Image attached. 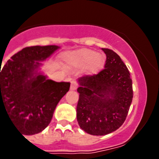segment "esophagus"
<instances>
[{
  "instance_id": "34e87169",
  "label": "esophagus",
  "mask_w": 159,
  "mask_h": 159,
  "mask_svg": "<svg viewBox=\"0 0 159 159\" xmlns=\"http://www.w3.org/2000/svg\"><path fill=\"white\" fill-rule=\"evenodd\" d=\"M77 87H78V83H77V82H76V81H72L70 89L72 90V91H75V90H77Z\"/></svg>"
}]
</instances>
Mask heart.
Returning <instances> with one entry per match:
<instances>
[{"mask_svg":"<svg viewBox=\"0 0 159 159\" xmlns=\"http://www.w3.org/2000/svg\"><path fill=\"white\" fill-rule=\"evenodd\" d=\"M70 61L78 67H88L92 71H98L103 66L104 59L100 53L92 49H80L68 55Z\"/></svg>","mask_w":159,"mask_h":159,"instance_id":"heart-1","label":"heart"}]
</instances>
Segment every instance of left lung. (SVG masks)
<instances>
[{"instance_id": "obj_1", "label": "left lung", "mask_w": 159, "mask_h": 159, "mask_svg": "<svg viewBox=\"0 0 159 159\" xmlns=\"http://www.w3.org/2000/svg\"><path fill=\"white\" fill-rule=\"evenodd\" d=\"M106 55L105 68L78 79L77 120L80 128L92 135H106L118 129L126 119L133 99L128 68L113 50Z\"/></svg>"}]
</instances>
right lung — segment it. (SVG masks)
I'll use <instances>...</instances> for the list:
<instances>
[{"label": "right lung", "instance_id": "1", "mask_svg": "<svg viewBox=\"0 0 159 159\" xmlns=\"http://www.w3.org/2000/svg\"><path fill=\"white\" fill-rule=\"evenodd\" d=\"M57 48L56 45L26 47L0 69V112L1 107L6 109L12 123L25 135L43 130L57 103L69 91V82H56L34 75L39 61Z\"/></svg>", "mask_w": 159, "mask_h": 159}]
</instances>
